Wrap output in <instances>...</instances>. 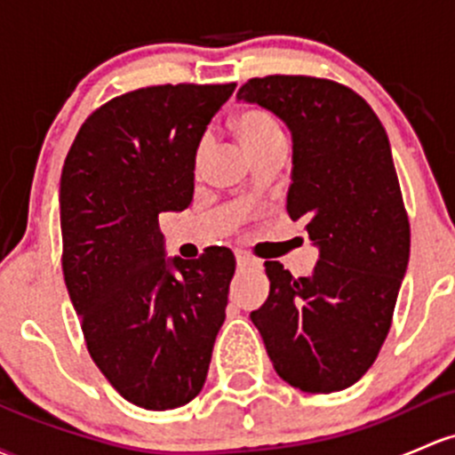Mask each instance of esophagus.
I'll list each match as a JSON object with an SVG mask.
<instances>
[{
    "mask_svg": "<svg viewBox=\"0 0 455 455\" xmlns=\"http://www.w3.org/2000/svg\"><path fill=\"white\" fill-rule=\"evenodd\" d=\"M235 259H237V267H259L261 266L259 261H257L255 257L248 255V252H237Z\"/></svg>",
    "mask_w": 455,
    "mask_h": 455,
    "instance_id": "obj_1",
    "label": "esophagus"
}]
</instances>
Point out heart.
Returning a JSON list of instances; mask_svg holds the SVG:
<instances>
[{"label": "heart", "instance_id": "1", "mask_svg": "<svg viewBox=\"0 0 455 455\" xmlns=\"http://www.w3.org/2000/svg\"><path fill=\"white\" fill-rule=\"evenodd\" d=\"M233 128H235L237 140L246 148L248 155L255 152L259 146H264L266 141H270L272 137L281 135L279 124L266 111H259V108H246V111H242L233 119ZM200 161H203V146L196 152V167H200Z\"/></svg>", "mask_w": 455, "mask_h": 455}]
</instances>
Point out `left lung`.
Masks as SVG:
<instances>
[{"label":"left lung","mask_w":455,"mask_h":455,"mask_svg":"<svg viewBox=\"0 0 455 455\" xmlns=\"http://www.w3.org/2000/svg\"><path fill=\"white\" fill-rule=\"evenodd\" d=\"M237 100L291 132L288 213L320 251L309 276L266 261L270 294L251 312L272 366L303 392H338L372 366L410 259V222L390 141L355 91L312 76L251 78Z\"/></svg>","instance_id":"1"}]
</instances>
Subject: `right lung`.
<instances>
[{
  "instance_id": "1",
  "label": "right lung",
  "mask_w": 455,
  "mask_h": 455,
  "mask_svg": "<svg viewBox=\"0 0 455 455\" xmlns=\"http://www.w3.org/2000/svg\"><path fill=\"white\" fill-rule=\"evenodd\" d=\"M235 91L159 84L87 117L60 176L63 275L95 366L131 403L174 410L207 379L235 257L165 259L159 213L194 196L196 150Z\"/></svg>"
}]
</instances>
